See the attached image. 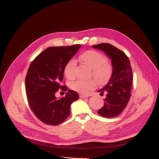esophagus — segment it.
<instances>
[{"instance_id":"esophagus-1","label":"esophagus","mask_w":159,"mask_h":159,"mask_svg":"<svg viewBox=\"0 0 159 159\" xmlns=\"http://www.w3.org/2000/svg\"><path fill=\"white\" fill-rule=\"evenodd\" d=\"M88 95H84V94H80V98L81 99H84L85 98H88Z\"/></svg>"}]
</instances>
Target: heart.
<instances>
[{"instance_id": "b5f03b06", "label": "heart", "mask_w": 159, "mask_h": 159, "mask_svg": "<svg viewBox=\"0 0 159 159\" xmlns=\"http://www.w3.org/2000/svg\"><path fill=\"white\" fill-rule=\"evenodd\" d=\"M80 60L92 69V74L99 84H104L110 78L112 74V68L107 62L105 57L100 53L94 50L84 52L80 56ZM77 61L71 59L64 66V73L67 79L73 80L75 77V70ZM97 85L95 80H78L70 84V88L81 93H87L89 90L94 89Z\"/></svg>"}]
</instances>
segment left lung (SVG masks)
Returning <instances> with one entry per match:
<instances>
[{
    "label": "left lung",
    "mask_w": 159,
    "mask_h": 159,
    "mask_svg": "<svg viewBox=\"0 0 159 159\" xmlns=\"http://www.w3.org/2000/svg\"><path fill=\"white\" fill-rule=\"evenodd\" d=\"M103 51L111 60L112 74L108 83L98 91L100 95L106 93L104 105L98 113L104 117H114L126 107L131 98L133 72L129 59L125 53L108 43L92 46Z\"/></svg>",
    "instance_id": "1"
}]
</instances>
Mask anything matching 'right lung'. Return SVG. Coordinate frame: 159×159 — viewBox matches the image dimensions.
<instances>
[{
    "label": "right lung",
    "mask_w": 159,
    "mask_h": 159,
    "mask_svg": "<svg viewBox=\"0 0 159 159\" xmlns=\"http://www.w3.org/2000/svg\"><path fill=\"white\" fill-rule=\"evenodd\" d=\"M81 47H49L32 61L26 76L28 103L41 121L50 125L64 122L70 114L71 104L79 99L78 93L61 86L64 66ZM68 91L64 98H57L58 89Z\"/></svg>",
    "instance_id": "right-lung-1"
}]
</instances>
